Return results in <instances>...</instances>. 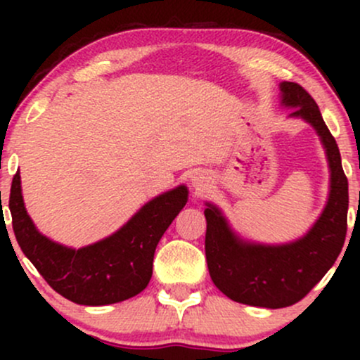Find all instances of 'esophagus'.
<instances>
[{"mask_svg":"<svg viewBox=\"0 0 360 360\" xmlns=\"http://www.w3.org/2000/svg\"><path fill=\"white\" fill-rule=\"evenodd\" d=\"M191 184H193L194 191H196V193H205L206 189H208V186H210V177L203 174V172H198V174L193 176Z\"/></svg>","mask_w":360,"mask_h":360,"instance_id":"esophagus-1","label":"esophagus"}]
</instances>
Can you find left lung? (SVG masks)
<instances>
[{"label": "left lung", "mask_w": 360, "mask_h": 360, "mask_svg": "<svg viewBox=\"0 0 360 360\" xmlns=\"http://www.w3.org/2000/svg\"><path fill=\"white\" fill-rule=\"evenodd\" d=\"M281 103L296 108L289 117L303 118L320 135L330 166V194L323 213L304 237L283 245H262L238 238L220 210L206 203L205 252L212 281L237 303L260 308H286L298 303L330 267L344 247L349 212V183L338 146L320 108L296 82H281Z\"/></svg>", "instance_id": "8db88e82"}]
</instances>
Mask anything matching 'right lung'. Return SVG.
Returning a JSON list of instances; mask_svg holds the SVG:
<instances>
[{
	"instance_id": "right-lung-1",
	"label": "right lung",
	"mask_w": 360,
	"mask_h": 360,
	"mask_svg": "<svg viewBox=\"0 0 360 360\" xmlns=\"http://www.w3.org/2000/svg\"><path fill=\"white\" fill-rule=\"evenodd\" d=\"M20 183L16 172L8 203L20 249L53 291L86 307L120 303L147 288L157 243L188 203V188L177 186L142 206L118 232L76 250L35 229L25 210Z\"/></svg>"
}]
</instances>
